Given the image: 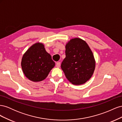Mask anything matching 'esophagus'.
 Listing matches in <instances>:
<instances>
[{
  "label": "esophagus",
  "mask_w": 122,
  "mask_h": 122,
  "mask_svg": "<svg viewBox=\"0 0 122 122\" xmlns=\"http://www.w3.org/2000/svg\"><path fill=\"white\" fill-rule=\"evenodd\" d=\"M61 66V62H57L56 64V67L57 68H60Z\"/></svg>",
  "instance_id": "obj_1"
}]
</instances>
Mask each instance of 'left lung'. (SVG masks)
I'll return each instance as SVG.
<instances>
[{
  "label": "left lung",
  "instance_id": "obj_1",
  "mask_svg": "<svg viewBox=\"0 0 122 122\" xmlns=\"http://www.w3.org/2000/svg\"><path fill=\"white\" fill-rule=\"evenodd\" d=\"M65 53L61 68L66 78L75 85L86 83L95 68L94 55L89 46L82 39H72L66 44Z\"/></svg>",
  "mask_w": 122,
  "mask_h": 122
}]
</instances>
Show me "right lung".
Wrapping results in <instances>:
<instances>
[{
	"label": "right lung",
	"instance_id": "1",
	"mask_svg": "<svg viewBox=\"0 0 122 122\" xmlns=\"http://www.w3.org/2000/svg\"><path fill=\"white\" fill-rule=\"evenodd\" d=\"M54 66L55 62L42 43L34 44L22 58L21 67L24 75L34 82L45 79Z\"/></svg>",
	"mask_w": 122,
	"mask_h": 122
}]
</instances>
